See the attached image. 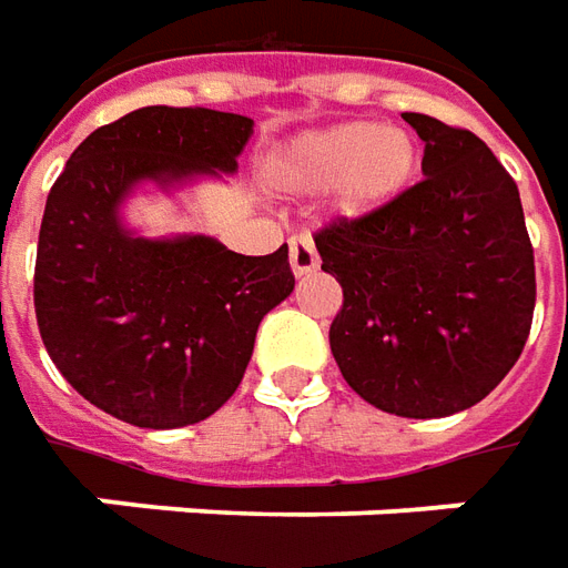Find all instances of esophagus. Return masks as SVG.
<instances>
[{"label":"esophagus","mask_w":568,"mask_h":568,"mask_svg":"<svg viewBox=\"0 0 568 568\" xmlns=\"http://www.w3.org/2000/svg\"><path fill=\"white\" fill-rule=\"evenodd\" d=\"M288 264H292V273L295 276H311V273L320 271V255H316V245H313L311 236H292L288 240Z\"/></svg>","instance_id":"1"}]
</instances>
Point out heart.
<instances>
[{"instance_id":"b5f03b06","label":"heart","mask_w":568,"mask_h":568,"mask_svg":"<svg viewBox=\"0 0 568 568\" xmlns=\"http://www.w3.org/2000/svg\"><path fill=\"white\" fill-rule=\"evenodd\" d=\"M422 174V144L399 125L347 122L304 134L271 165L276 187L320 193L332 187L341 215L363 217L403 200Z\"/></svg>"}]
</instances>
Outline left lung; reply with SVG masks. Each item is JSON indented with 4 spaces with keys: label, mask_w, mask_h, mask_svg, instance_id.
Returning a JSON list of instances; mask_svg holds the SVG:
<instances>
[{
    "label": "left lung",
    "mask_w": 568,
    "mask_h": 568,
    "mask_svg": "<svg viewBox=\"0 0 568 568\" xmlns=\"http://www.w3.org/2000/svg\"><path fill=\"white\" fill-rule=\"evenodd\" d=\"M403 119L424 141V181L313 240L344 288L328 328L344 381L381 412L446 418L489 396L526 347L535 255L489 146L424 113Z\"/></svg>",
    "instance_id": "8db88e82"
}]
</instances>
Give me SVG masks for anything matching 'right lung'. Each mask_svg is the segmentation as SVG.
Returning a JSON list of instances; mask_svg holds the SVG:
<instances>
[{
    "label": "right lung",
    "mask_w": 568,
    "mask_h": 568,
    "mask_svg": "<svg viewBox=\"0 0 568 568\" xmlns=\"http://www.w3.org/2000/svg\"><path fill=\"white\" fill-rule=\"evenodd\" d=\"M255 122L141 106L73 150L45 202L33 304L51 363L119 422H205L240 387L261 320L292 295L288 245L236 255L212 236L146 240L122 224L138 184L233 174Z\"/></svg>",
    "instance_id": "1"
}]
</instances>
